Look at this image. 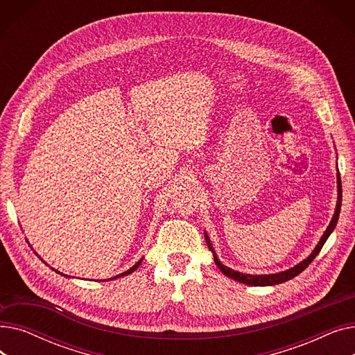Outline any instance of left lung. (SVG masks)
<instances>
[{
    "mask_svg": "<svg viewBox=\"0 0 355 355\" xmlns=\"http://www.w3.org/2000/svg\"><path fill=\"white\" fill-rule=\"evenodd\" d=\"M337 184H338V201H337V207H335V213L332 216V220L329 223V226L327 227L325 233L322 234L320 243L316 245V248L313 249V252L305 259L302 260L301 263H297L296 266L288 269V270H284V272H279V273H273V275H248V273H240L237 270H233L225 265H221V262L218 260L211 243H210V239L206 234V241H207V246L209 249L213 252V256H214V262L217 265V268L225 273L226 276L234 279V281L240 282V284H245V285H252V286H272V285H277V284H284L286 281H289V279L295 277L300 275L301 272H304L309 265L312 260L316 257V254H318L324 246V243L327 241V239L329 237V234L334 232L335 226H337V221H338V217H340V211H341V201H343V185H341V177H340V173L337 174Z\"/></svg>",
    "mask_w": 355,
    "mask_h": 355,
    "instance_id": "obj_1",
    "label": "left lung"
}]
</instances>
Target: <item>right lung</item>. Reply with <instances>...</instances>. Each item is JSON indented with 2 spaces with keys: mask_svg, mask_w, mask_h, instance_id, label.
Wrapping results in <instances>:
<instances>
[{
  "mask_svg": "<svg viewBox=\"0 0 355 355\" xmlns=\"http://www.w3.org/2000/svg\"><path fill=\"white\" fill-rule=\"evenodd\" d=\"M141 262H142V259L141 260H138V262L132 266V268H130V269H128L126 272H123V273H121V275H116L115 277H110V279H116V277H123V276H126V275H129V273H132V272H135L137 269H138V266L141 265ZM55 272H58V270H55ZM58 273H60V272H58ZM63 275V273H62ZM66 276V275H64Z\"/></svg>",
  "mask_w": 355,
  "mask_h": 355,
  "instance_id": "1",
  "label": "right lung"
}]
</instances>
